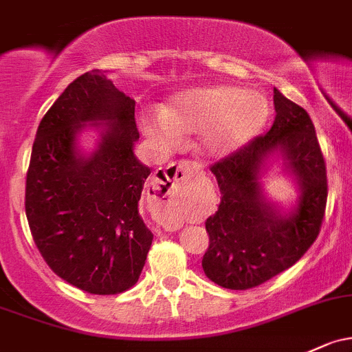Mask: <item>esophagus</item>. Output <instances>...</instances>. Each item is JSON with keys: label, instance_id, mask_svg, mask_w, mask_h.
Listing matches in <instances>:
<instances>
[{"label": "esophagus", "instance_id": "esophagus-1", "mask_svg": "<svg viewBox=\"0 0 352 352\" xmlns=\"http://www.w3.org/2000/svg\"><path fill=\"white\" fill-rule=\"evenodd\" d=\"M195 169L198 168H196V164H192V162H188V161L175 162V164H169L166 169H161L157 175H160L164 181H169V183L173 184H184L188 179H190L191 173L195 171ZM164 228L168 230V226H164ZM169 228H171V226H169Z\"/></svg>", "mask_w": 352, "mask_h": 352}]
</instances>
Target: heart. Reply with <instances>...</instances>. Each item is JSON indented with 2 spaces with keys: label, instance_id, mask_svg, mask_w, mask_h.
Returning a JSON list of instances; mask_svg holds the SVG:
<instances>
[{
  "label": "heart",
  "instance_id": "obj_1",
  "mask_svg": "<svg viewBox=\"0 0 352 352\" xmlns=\"http://www.w3.org/2000/svg\"><path fill=\"white\" fill-rule=\"evenodd\" d=\"M268 117L265 97L236 87H201L181 94L164 111L142 117L153 142L171 147L181 134H199V147L211 157H226L252 141Z\"/></svg>",
  "mask_w": 352,
  "mask_h": 352
}]
</instances>
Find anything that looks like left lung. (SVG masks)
Masks as SVG:
<instances>
[{
	"label": "left lung",
	"instance_id": "left-lung-1",
	"mask_svg": "<svg viewBox=\"0 0 352 352\" xmlns=\"http://www.w3.org/2000/svg\"><path fill=\"white\" fill-rule=\"evenodd\" d=\"M275 120L265 135L211 166L221 201L206 220L210 247L203 270L211 282L247 290L292 267L319 235L327 201L326 162L300 105L274 89ZM275 157L296 183L298 203L285 212L270 202L261 177Z\"/></svg>",
	"mask_w": 352,
	"mask_h": 352
}]
</instances>
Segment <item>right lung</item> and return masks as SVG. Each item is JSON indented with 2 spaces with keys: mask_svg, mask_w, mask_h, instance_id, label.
Segmentation results:
<instances>
[{
  "mask_svg": "<svg viewBox=\"0 0 352 352\" xmlns=\"http://www.w3.org/2000/svg\"><path fill=\"white\" fill-rule=\"evenodd\" d=\"M135 102L100 70L75 78L41 119L25 210L48 267L77 289L112 296L139 280L153 233L139 214L151 169L134 154ZM98 131L87 153L81 132Z\"/></svg>",
  "mask_w": 352,
  "mask_h": 352,
  "instance_id": "obj_1",
  "label": "right lung"
}]
</instances>
